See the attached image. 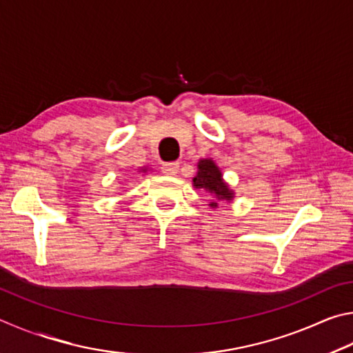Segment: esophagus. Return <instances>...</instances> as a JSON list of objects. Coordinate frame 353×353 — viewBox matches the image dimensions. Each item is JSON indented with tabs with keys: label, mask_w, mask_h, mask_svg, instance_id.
I'll list each match as a JSON object with an SVG mask.
<instances>
[{
	"label": "esophagus",
	"mask_w": 353,
	"mask_h": 353,
	"mask_svg": "<svg viewBox=\"0 0 353 353\" xmlns=\"http://www.w3.org/2000/svg\"><path fill=\"white\" fill-rule=\"evenodd\" d=\"M178 169H180V163H165L161 167V170H163L164 175H169L173 176L178 173Z\"/></svg>",
	"instance_id": "esophagus-1"
}]
</instances>
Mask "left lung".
Here are the masks:
<instances>
[{"mask_svg":"<svg viewBox=\"0 0 353 353\" xmlns=\"http://www.w3.org/2000/svg\"><path fill=\"white\" fill-rule=\"evenodd\" d=\"M192 181H194L195 189L205 190V192L214 195L217 200L231 201L234 199V192L223 181L221 172L212 159L199 161V172H196V176ZM209 206L217 208L219 205L215 201H211L209 203Z\"/></svg>","mask_w":353,"mask_h":353,"instance_id":"1","label":"left lung"}]
</instances>
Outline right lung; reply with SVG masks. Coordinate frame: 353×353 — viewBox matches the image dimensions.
Segmentation results:
<instances>
[{
	"label": "right lung",
	"instance_id": "1",
	"mask_svg": "<svg viewBox=\"0 0 353 353\" xmlns=\"http://www.w3.org/2000/svg\"><path fill=\"white\" fill-rule=\"evenodd\" d=\"M142 170H144V172H145V169H142Z\"/></svg>",
	"mask_w": 353,
	"mask_h": 353
}]
</instances>
